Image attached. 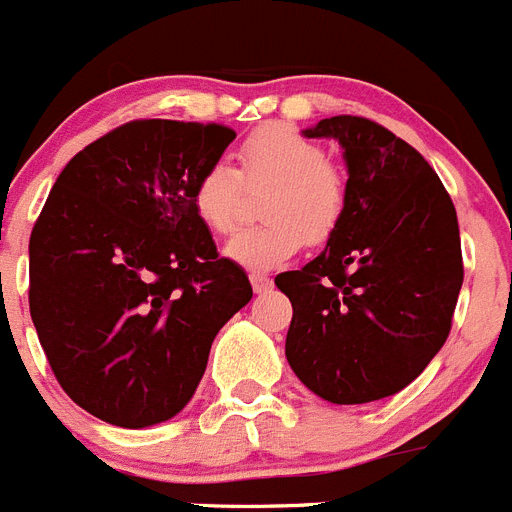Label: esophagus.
Here are the masks:
<instances>
[{"mask_svg": "<svg viewBox=\"0 0 512 512\" xmlns=\"http://www.w3.org/2000/svg\"><path fill=\"white\" fill-rule=\"evenodd\" d=\"M248 277H251V284H253V292H266V289L271 287V279L266 277V274H261V271H251V274H248Z\"/></svg>", "mask_w": 512, "mask_h": 512, "instance_id": "34e87169", "label": "esophagus"}]
</instances>
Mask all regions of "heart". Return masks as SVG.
I'll return each instance as SVG.
<instances>
[{
  "instance_id": "heart-1",
  "label": "heart",
  "mask_w": 512,
  "mask_h": 512,
  "mask_svg": "<svg viewBox=\"0 0 512 512\" xmlns=\"http://www.w3.org/2000/svg\"><path fill=\"white\" fill-rule=\"evenodd\" d=\"M241 174L228 161H212L192 187V207L212 233H228L238 217L243 182H271L264 225L243 228L225 243V256L253 271L292 259L302 243H325L346 212V182L328 164L320 143L289 125H266L243 140Z\"/></svg>"
}]
</instances>
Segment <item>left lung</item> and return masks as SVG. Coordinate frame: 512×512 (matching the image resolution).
Returning <instances> with one entry per match:
<instances>
[{
  "mask_svg": "<svg viewBox=\"0 0 512 512\" xmlns=\"http://www.w3.org/2000/svg\"><path fill=\"white\" fill-rule=\"evenodd\" d=\"M302 135L343 148L346 212L320 256L274 279L292 302L284 354L310 392L364 405L408 387L449 338L459 223L428 161L377 122L338 115Z\"/></svg>",
  "mask_w": 512,
  "mask_h": 512,
  "instance_id": "8db88e82",
  "label": "left lung"
}]
</instances>
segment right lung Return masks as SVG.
Returning <instances> with one entry per match:
<instances>
[{"instance_id":"add662e5","label":"right lung","mask_w":512,"mask_h":512,"mask_svg":"<svg viewBox=\"0 0 512 512\" xmlns=\"http://www.w3.org/2000/svg\"><path fill=\"white\" fill-rule=\"evenodd\" d=\"M225 125L133 120L58 174L30 235V315L71 400L104 423L174 418L217 330L253 297L192 207Z\"/></svg>"}]
</instances>
